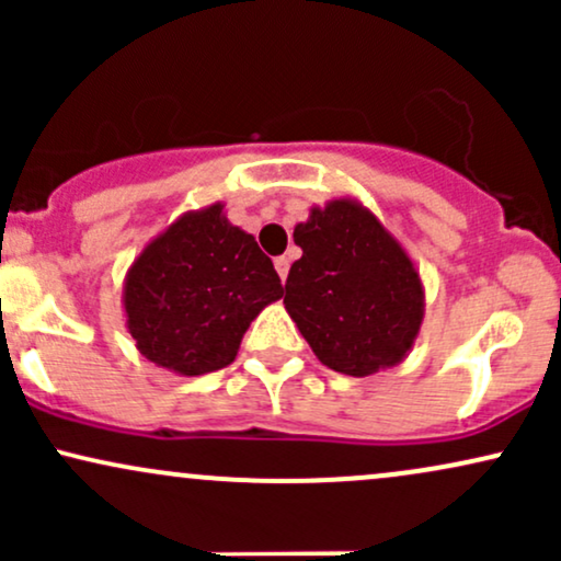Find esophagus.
Wrapping results in <instances>:
<instances>
[{
	"label": "esophagus",
	"instance_id": "obj_1",
	"mask_svg": "<svg viewBox=\"0 0 561 561\" xmlns=\"http://www.w3.org/2000/svg\"><path fill=\"white\" fill-rule=\"evenodd\" d=\"M274 268H276V274H279V279L285 282L287 279V272H289V259H287V255H279V259L274 261Z\"/></svg>",
	"mask_w": 561,
	"mask_h": 561
}]
</instances>
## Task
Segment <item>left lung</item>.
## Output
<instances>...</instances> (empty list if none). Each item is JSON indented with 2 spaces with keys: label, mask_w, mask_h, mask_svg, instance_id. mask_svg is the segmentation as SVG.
Returning a JSON list of instances; mask_svg holds the SVG:
<instances>
[{
  "label": "left lung",
  "mask_w": 561,
  "mask_h": 561,
  "mask_svg": "<svg viewBox=\"0 0 561 561\" xmlns=\"http://www.w3.org/2000/svg\"><path fill=\"white\" fill-rule=\"evenodd\" d=\"M302 250L289 266L285 308L317 358L340 375L398 366L420 337V268L356 197L313 205L293 231Z\"/></svg>",
  "instance_id": "left-lung-1"
}]
</instances>
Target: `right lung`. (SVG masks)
I'll use <instances>...</instances> for the list:
<instances>
[{"mask_svg": "<svg viewBox=\"0 0 561 561\" xmlns=\"http://www.w3.org/2000/svg\"><path fill=\"white\" fill-rule=\"evenodd\" d=\"M279 274L224 203L186 210L152 237L124 279L126 330L147 362L182 377L224 369L268 302Z\"/></svg>", "mask_w": 561, "mask_h": 561, "instance_id": "right-lung-1", "label": "right lung"}]
</instances>
